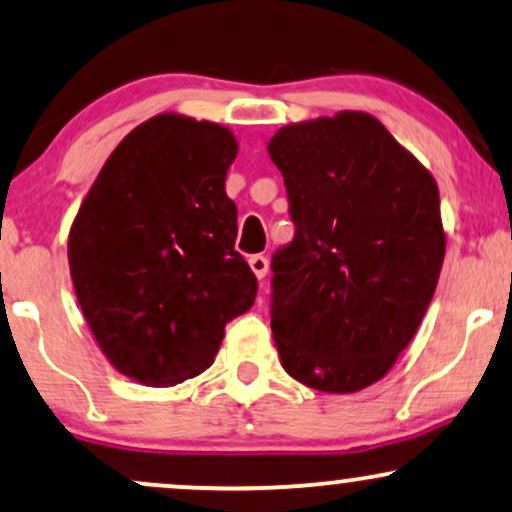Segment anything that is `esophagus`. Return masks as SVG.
Listing matches in <instances>:
<instances>
[{
  "mask_svg": "<svg viewBox=\"0 0 512 512\" xmlns=\"http://www.w3.org/2000/svg\"><path fill=\"white\" fill-rule=\"evenodd\" d=\"M250 269L252 272H255V276L257 279H264V276H267V272H269V260L264 255H252L250 257Z\"/></svg>",
  "mask_w": 512,
  "mask_h": 512,
  "instance_id": "1",
  "label": "esophagus"
}]
</instances>
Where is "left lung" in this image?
Listing matches in <instances>:
<instances>
[{
	"label": "left lung",
	"instance_id": "1",
	"mask_svg": "<svg viewBox=\"0 0 512 512\" xmlns=\"http://www.w3.org/2000/svg\"><path fill=\"white\" fill-rule=\"evenodd\" d=\"M295 236L272 257L281 365L326 393L393 367L432 303L446 252L439 188L374 116L341 112L269 140Z\"/></svg>",
	"mask_w": 512,
	"mask_h": 512
}]
</instances>
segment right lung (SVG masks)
I'll return each instance as SVG.
<instances>
[{"label":"right lung","instance_id":"obj_1","mask_svg":"<svg viewBox=\"0 0 512 512\" xmlns=\"http://www.w3.org/2000/svg\"><path fill=\"white\" fill-rule=\"evenodd\" d=\"M236 152L219 123L159 114L121 140L73 221L80 310L109 362L140 384L205 372L224 326L255 303L224 188Z\"/></svg>","mask_w":512,"mask_h":512}]
</instances>
